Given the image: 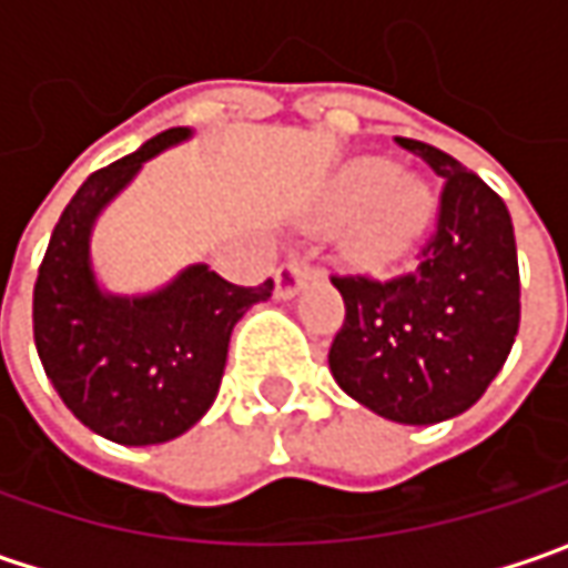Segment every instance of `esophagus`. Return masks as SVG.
<instances>
[{"label":"esophagus","instance_id":"1","mask_svg":"<svg viewBox=\"0 0 568 568\" xmlns=\"http://www.w3.org/2000/svg\"><path fill=\"white\" fill-rule=\"evenodd\" d=\"M306 265H303V258H291V262H284L281 268H277V296H294L303 284H306Z\"/></svg>","mask_w":568,"mask_h":568}]
</instances>
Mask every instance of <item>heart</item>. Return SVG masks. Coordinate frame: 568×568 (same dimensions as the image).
I'll return each mask as SVG.
<instances>
[{
    "instance_id": "b5f03b06",
    "label": "heart",
    "mask_w": 568,
    "mask_h": 568,
    "mask_svg": "<svg viewBox=\"0 0 568 568\" xmlns=\"http://www.w3.org/2000/svg\"><path fill=\"white\" fill-rule=\"evenodd\" d=\"M328 214L351 224V243L366 258H392L424 230L433 214V192L420 176L388 170L379 158H357L344 166L328 192Z\"/></svg>"
}]
</instances>
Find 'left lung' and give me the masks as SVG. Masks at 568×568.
<instances>
[{
  "instance_id": "1",
  "label": "left lung",
  "mask_w": 568,
  "mask_h": 568,
  "mask_svg": "<svg viewBox=\"0 0 568 568\" xmlns=\"http://www.w3.org/2000/svg\"><path fill=\"white\" fill-rule=\"evenodd\" d=\"M395 142L443 176L436 230L410 272L332 274L344 325L328 366L354 402L424 426L465 414L496 379L518 335L521 284L506 202L446 151Z\"/></svg>"
}]
</instances>
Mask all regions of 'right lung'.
Instances as JSON below:
<instances>
[{"instance_id":"add662e5","label":"right lung","mask_w":568,"mask_h":568,"mask_svg":"<svg viewBox=\"0 0 568 568\" xmlns=\"http://www.w3.org/2000/svg\"><path fill=\"white\" fill-rule=\"evenodd\" d=\"M166 129L135 154L91 173L55 224L33 284V344L47 379L88 429L120 446H158L183 436L214 402L230 332L274 281L230 284L189 265L148 296L103 294L91 272V227L148 158L186 142Z\"/></svg>"}]
</instances>
